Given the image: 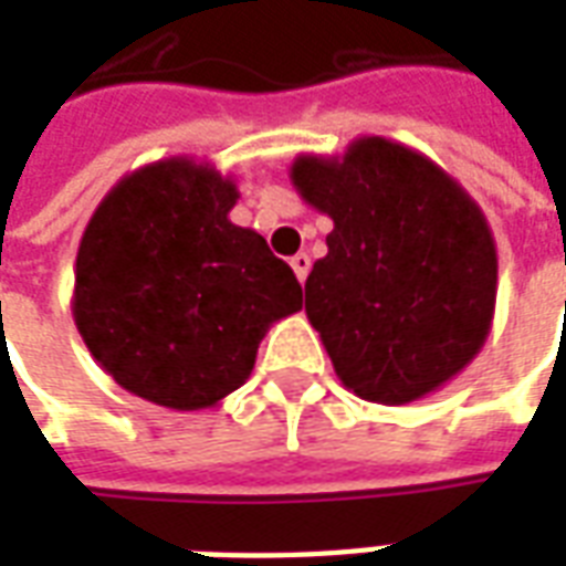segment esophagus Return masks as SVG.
<instances>
[{
  "label": "esophagus",
  "instance_id": "esophagus-1",
  "mask_svg": "<svg viewBox=\"0 0 566 566\" xmlns=\"http://www.w3.org/2000/svg\"><path fill=\"white\" fill-rule=\"evenodd\" d=\"M291 266H294L296 279H300V282H306L308 270H312V260H308L306 251H300V254H294V258H291Z\"/></svg>",
  "mask_w": 566,
  "mask_h": 566
}]
</instances>
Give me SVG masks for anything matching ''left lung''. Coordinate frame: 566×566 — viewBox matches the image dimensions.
Returning <instances> with one entry per match:
<instances>
[{"label": "left lung", "instance_id": "8db88e82", "mask_svg": "<svg viewBox=\"0 0 566 566\" xmlns=\"http://www.w3.org/2000/svg\"><path fill=\"white\" fill-rule=\"evenodd\" d=\"M296 193L327 214V258L306 279V315L360 400L403 406L461 373L497 303L485 214L442 166L381 136L339 157L300 154Z\"/></svg>", "mask_w": 566, "mask_h": 566}]
</instances>
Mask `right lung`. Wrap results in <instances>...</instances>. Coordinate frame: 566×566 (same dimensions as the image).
<instances>
[{
    "mask_svg": "<svg viewBox=\"0 0 566 566\" xmlns=\"http://www.w3.org/2000/svg\"><path fill=\"white\" fill-rule=\"evenodd\" d=\"M235 199L211 163L169 157L124 175L93 211L72 318L124 391L178 412L218 406L272 324L303 306L294 270L230 221Z\"/></svg>",
    "mask_w": 566,
    "mask_h": 566,
    "instance_id": "obj_1",
    "label": "right lung"
}]
</instances>
